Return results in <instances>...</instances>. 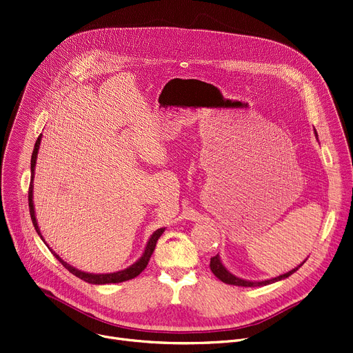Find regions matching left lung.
I'll return each mask as SVG.
<instances>
[{
	"mask_svg": "<svg viewBox=\"0 0 353 353\" xmlns=\"http://www.w3.org/2000/svg\"><path fill=\"white\" fill-rule=\"evenodd\" d=\"M314 134H315V137H316V140H318L316 130H314ZM305 260H307V259H305ZM305 260H304L301 264H298L296 267H294L292 270L287 271V273H284V274H280V276L273 277V279L261 280V281L245 280V279H240V277L234 276L233 273H230V271L225 267V264L222 263V260H221V256H219V254H216L214 257H212V259H210V270H212V273H213L216 277H218L221 281H223V283H226V284H230V285H239V287H263V285L273 284V283H277V281H281V280H284V279L290 277L291 274H294L295 271L305 263Z\"/></svg>",
	"mask_w": 353,
	"mask_h": 353,
	"instance_id": "left-lung-1",
	"label": "left lung"
}]
</instances>
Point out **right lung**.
Listing matches in <instances>:
<instances>
[{
	"label": "right lung",
	"instance_id": "add662e5",
	"mask_svg": "<svg viewBox=\"0 0 353 353\" xmlns=\"http://www.w3.org/2000/svg\"><path fill=\"white\" fill-rule=\"evenodd\" d=\"M43 135L41 134L37 143H35V147H34V152H32V158H31V185H30V191H28V202H30V213H31V219H32V223H34V228L37 230V233L39 234V237L43 240L45 245L48 246V249L52 252V254L55 256L61 263L62 265L69 270L70 273L73 276H76L77 279L83 280L89 284H96V285H101V284H113V283H123V281H127V280H131L134 277H137L141 271L147 267L148 261H150V257L157 246V240L159 239V236L165 232V228H159L157 229L148 239L147 245L144 248V252L141 254V257L132 263L131 265H128L127 268L124 270H120V271H114V273H103V274H94V273H88V271H82L79 270L73 265H70L69 263H66L57 252H53L48 243L45 241L43 236L41 234V229L38 226V221H37V216H35V205H34V176H35V167H37V158H38V152H39V145H41V140H42Z\"/></svg>",
	"mask_w": 353,
	"mask_h": 353
}]
</instances>
